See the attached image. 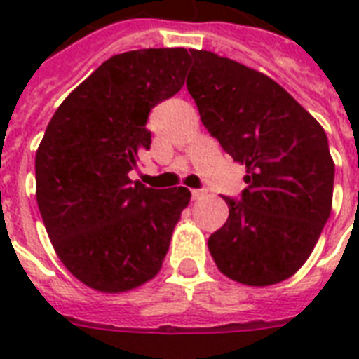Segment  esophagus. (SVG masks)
Returning <instances> with one entry per match:
<instances>
[{
    "label": "esophagus",
    "mask_w": 359,
    "mask_h": 359,
    "mask_svg": "<svg viewBox=\"0 0 359 359\" xmlns=\"http://www.w3.org/2000/svg\"><path fill=\"white\" fill-rule=\"evenodd\" d=\"M205 196H207V188H194V190H191V197H194V199H201V197Z\"/></svg>",
    "instance_id": "obj_1"
}]
</instances>
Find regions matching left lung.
I'll use <instances>...</instances> for the list:
<instances>
[{
    "label": "left lung",
    "instance_id": "left-lung-1",
    "mask_svg": "<svg viewBox=\"0 0 359 359\" xmlns=\"http://www.w3.org/2000/svg\"><path fill=\"white\" fill-rule=\"evenodd\" d=\"M186 80L201 121L245 165L229 218L208 238L216 266L238 283L290 278L332 212L335 165L326 132L283 87L233 59L194 50Z\"/></svg>",
    "mask_w": 359,
    "mask_h": 359
}]
</instances>
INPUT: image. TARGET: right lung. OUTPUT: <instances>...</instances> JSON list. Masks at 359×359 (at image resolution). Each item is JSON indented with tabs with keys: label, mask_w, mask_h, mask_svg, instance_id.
Wrapping results in <instances>:
<instances>
[{
	"label": "right lung",
	"mask_w": 359,
	"mask_h": 359,
	"mask_svg": "<svg viewBox=\"0 0 359 359\" xmlns=\"http://www.w3.org/2000/svg\"><path fill=\"white\" fill-rule=\"evenodd\" d=\"M184 48H149L104 61L65 98L35 156L42 222L70 273L124 292L162 268L190 191L147 188L128 173L151 149L147 119L184 86Z\"/></svg>",
	"instance_id": "add662e5"
}]
</instances>
